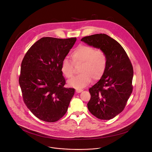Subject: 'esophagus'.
<instances>
[{
    "instance_id": "obj_1",
    "label": "esophagus",
    "mask_w": 152,
    "mask_h": 152,
    "mask_svg": "<svg viewBox=\"0 0 152 152\" xmlns=\"http://www.w3.org/2000/svg\"><path fill=\"white\" fill-rule=\"evenodd\" d=\"M82 91H83L82 89H76V92L77 93H80V92H82Z\"/></svg>"
}]
</instances>
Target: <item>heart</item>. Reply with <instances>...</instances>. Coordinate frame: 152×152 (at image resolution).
<instances>
[{"mask_svg":"<svg viewBox=\"0 0 152 152\" xmlns=\"http://www.w3.org/2000/svg\"><path fill=\"white\" fill-rule=\"evenodd\" d=\"M74 64L81 63L80 73L68 81V85L76 89L87 86L92 80L99 79L104 73L107 66V56L102 50H95L88 45H80L71 54ZM62 73L68 79L73 75V65L70 60L64 58L61 64Z\"/></svg>","mask_w":152,"mask_h":152,"instance_id":"obj_1","label":"heart"}]
</instances>
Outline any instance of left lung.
Listing matches in <instances>:
<instances>
[{"instance_id":"obj_1","label":"left lung","mask_w":152,"mask_h":152,"mask_svg":"<svg viewBox=\"0 0 152 152\" xmlns=\"http://www.w3.org/2000/svg\"><path fill=\"white\" fill-rule=\"evenodd\" d=\"M81 41L103 51L107 61L101 79L89 89L88 110L99 119H112L123 111L132 93V64L123 47L107 34L85 37Z\"/></svg>"}]
</instances>
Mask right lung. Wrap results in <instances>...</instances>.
Instances as JSON below:
<instances>
[{"mask_svg":"<svg viewBox=\"0 0 152 152\" xmlns=\"http://www.w3.org/2000/svg\"><path fill=\"white\" fill-rule=\"evenodd\" d=\"M76 38L43 37L28 50L21 63L19 83L23 101L41 120L53 123L66 113L75 89L66 88L63 60Z\"/></svg>","mask_w":152,"mask_h":152,"instance_id":"add662e5","label":"right lung"}]
</instances>
